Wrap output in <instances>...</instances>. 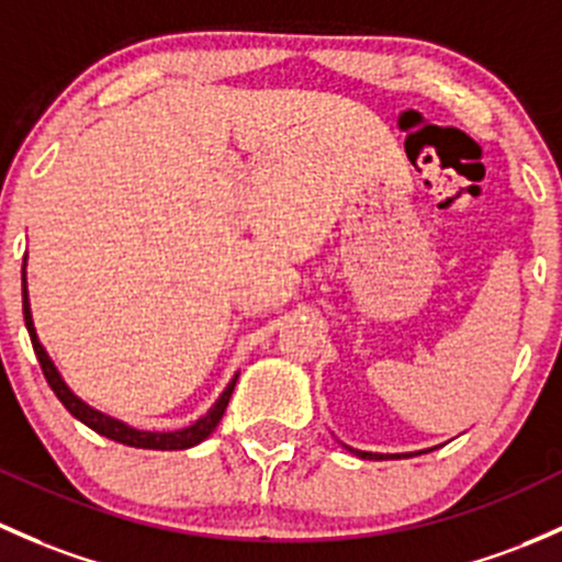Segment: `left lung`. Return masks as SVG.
Wrapping results in <instances>:
<instances>
[{"mask_svg": "<svg viewBox=\"0 0 562 562\" xmlns=\"http://www.w3.org/2000/svg\"><path fill=\"white\" fill-rule=\"evenodd\" d=\"M347 447V445H345ZM350 452H356L358 458L363 460H387V458H412V452H404V454H380V452H360V450H352V447H347ZM428 452V450H425Z\"/></svg>", "mask_w": 562, "mask_h": 562, "instance_id": "1", "label": "left lung"}]
</instances>
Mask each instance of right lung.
<instances>
[{"label": "right lung", "mask_w": 562, "mask_h": 562, "mask_svg": "<svg viewBox=\"0 0 562 562\" xmlns=\"http://www.w3.org/2000/svg\"><path fill=\"white\" fill-rule=\"evenodd\" d=\"M21 282H23V321H26V330H29V339H32L34 356H37L40 366H43V374H45L47 385H50L53 393H56V398L61 401V404L67 406L69 415L78 417L82 425H88V428L97 430V434H102V436H108V439L117 441V445L137 447V450H188V447L202 445L206 436H210L212 430L217 428V423H221L223 412H226L228 398H232L234 385H236V380H239V374H234V380L228 382V387L223 390L221 398H217L215 404L210 406V412H206L204 417H199L196 423L188 425V428H180V430H139V428H132L128 423L115 420V417L104 415V412L93 409V406H88L86 401L78 398V395L69 390L67 382L61 380V374H58V369L53 366L50 356L45 352L43 341H40L37 328H34L32 306H29V291H26V258H23Z\"/></svg>", "instance_id": "right-lung-1"}]
</instances>
